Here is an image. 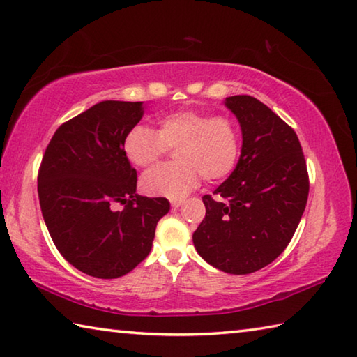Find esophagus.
<instances>
[{"instance_id": "esophagus-1", "label": "esophagus", "mask_w": 357, "mask_h": 357, "mask_svg": "<svg viewBox=\"0 0 357 357\" xmlns=\"http://www.w3.org/2000/svg\"><path fill=\"white\" fill-rule=\"evenodd\" d=\"M170 203H172V208L176 209V208H179L181 204H183L184 202H183V200H176V198H174V200H170Z\"/></svg>"}]
</instances>
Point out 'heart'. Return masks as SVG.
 I'll return each instance as SVG.
<instances>
[{
	"label": "heart",
	"instance_id": "heart-1",
	"mask_svg": "<svg viewBox=\"0 0 357 357\" xmlns=\"http://www.w3.org/2000/svg\"><path fill=\"white\" fill-rule=\"evenodd\" d=\"M178 160L148 172L142 178L149 195L179 198L198 184L220 181L234 170L239 155V130L227 114L181 110L157 119V132L135 126L124 137V154L138 168L155 165L168 148Z\"/></svg>",
	"mask_w": 357,
	"mask_h": 357
}]
</instances>
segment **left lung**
Returning a JSON list of instances; mask_svg holds the SVG:
<instances>
[{
    "instance_id": "obj_1",
    "label": "left lung",
    "mask_w": 357,
    "mask_h": 357,
    "mask_svg": "<svg viewBox=\"0 0 357 357\" xmlns=\"http://www.w3.org/2000/svg\"><path fill=\"white\" fill-rule=\"evenodd\" d=\"M243 130L236 168L204 195L193 233L200 257L228 274H250L287 249L309 197V173L296 132L252 96L225 99Z\"/></svg>"
}]
</instances>
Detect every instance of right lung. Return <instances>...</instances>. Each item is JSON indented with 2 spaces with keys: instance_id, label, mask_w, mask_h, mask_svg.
Returning a JSON list of instances; mask_svg holds the SVG:
<instances>
[{
  "instance_id": "right-lung-1",
  "label": "right lung",
  "mask_w": 357,
  "mask_h": 357,
  "mask_svg": "<svg viewBox=\"0 0 357 357\" xmlns=\"http://www.w3.org/2000/svg\"><path fill=\"white\" fill-rule=\"evenodd\" d=\"M142 116L143 102H99L59 126L39 167L40 211L53 243L98 279H118L140 264L170 211L167 198L135 193L137 172L123 143Z\"/></svg>"
}]
</instances>
